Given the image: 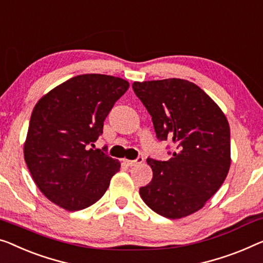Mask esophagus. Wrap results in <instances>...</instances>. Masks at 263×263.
<instances>
[{
    "label": "esophagus",
    "mask_w": 263,
    "mask_h": 263,
    "mask_svg": "<svg viewBox=\"0 0 263 263\" xmlns=\"http://www.w3.org/2000/svg\"><path fill=\"white\" fill-rule=\"evenodd\" d=\"M143 160H144L143 157H138V158H136V159H133V160L124 159V163L126 164V165H128V166H133V165H136V164L143 163Z\"/></svg>",
    "instance_id": "34e87169"
}]
</instances>
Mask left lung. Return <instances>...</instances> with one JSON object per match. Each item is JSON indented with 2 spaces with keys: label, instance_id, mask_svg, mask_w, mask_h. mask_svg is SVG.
I'll return each instance as SVG.
<instances>
[{
  "label": "left lung",
  "instance_id": "8db88e82",
  "mask_svg": "<svg viewBox=\"0 0 263 263\" xmlns=\"http://www.w3.org/2000/svg\"><path fill=\"white\" fill-rule=\"evenodd\" d=\"M152 117L157 139L169 140V160L147 158L152 181L139 189L155 213L182 218L203 208L221 187L230 167V128L208 94L183 79L133 82Z\"/></svg>",
  "mask_w": 263,
  "mask_h": 263
}]
</instances>
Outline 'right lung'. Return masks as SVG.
<instances>
[{"mask_svg": "<svg viewBox=\"0 0 263 263\" xmlns=\"http://www.w3.org/2000/svg\"><path fill=\"white\" fill-rule=\"evenodd\" d=\"M128 82L105 74H82L57 86L37 101L25 143V160L49 201L69 211L103 197L120 163L93 143Z\"/></svg>", "mask_w": 263, "mask_h": 263, "instance_id": "right-lung-1", "label": "right lung"}]
</instances>
